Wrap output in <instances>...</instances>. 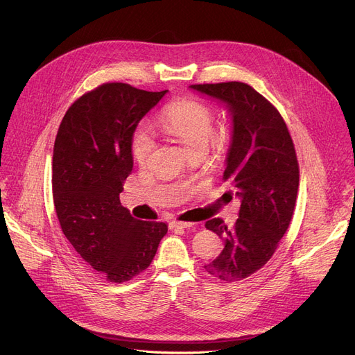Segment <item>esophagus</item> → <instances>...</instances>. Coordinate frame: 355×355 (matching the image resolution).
Listing matches in <instances>:
<instances>
[{"label":"esophagus","instance_id":"34e87169","mask_svg":"<svg viewBox=\"0 0 355 355\" xmlns=\"http://www.w3.org/2000/svg\"><path fill=\"white\" fill-rule=\"evenodd\" d=\"M191 226H193V223H190V221H171V225H170L171 229H187Z\"/></svg>","mask_w":355,"mask_h":355}]
</instances>
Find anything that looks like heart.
Listing matches in <instances>:
<instances>
[{"label": "heart", "mask_w": 355, "mask_h": 355, "mask_svg": "<svg viewBox=\"0 0 355 355\" xmlns=\"http://www.w3.org/2000/svg\"><path fill=\"white\" fill-rule=\"evenodd\" d=\"M159 125L166 134L180 141L190 154L201 151L209 145L214 128L213 112L200 102L185 101L166 107L159 118ZM132 155L138 164H146L151 158L155 141L148 128L141 126L132 137Z\"/></svg>", "instance_id": "obj_1"}]
</instances>
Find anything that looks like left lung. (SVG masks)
Returning <instances> with one entry per match:
<instances>
[{
  "label": "left lung",
  "instance_id": "1",
  "mask_svg": "<svg viewBox=\"0 0 355 355\" xmlns=\"http://www.w3.org/2000/svg\"><path fill=\"white\" fill-rule=\"evenodd\" d=\"M191 89L225 102L233 116L223 180L241 198L239 218L232 229L221 218L206 223L225 249L204 269L220 281L236 282L262 269L281 243L295 211L300 164L282 115L252 86L223 82Z\"/></svg>",
  "mask_w": 355,
  "mask_h": 355
}]
</instances>
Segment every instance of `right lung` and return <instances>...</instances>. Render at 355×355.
Listing matches in <instances>:
<instances>
[{"label": "right lung", "mask_w": 355, "mask_h": 355, "mask_svg": "<svg viewBox=\"0 0 355 355\" xmlns=\"http://www.w3.org/2000/svg\"><path fill=\"white\" fill-rule=\"evenodd\" d=\"M166 92L103 83L67 109L54 141L53 201L62 232L107 282L141 275L168 232L162 221L137 220L119 200L134 166L135 128Z\"/></svg>", "instance_id": "right-lung-1"}]
</instances>
